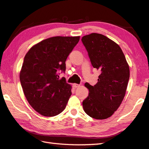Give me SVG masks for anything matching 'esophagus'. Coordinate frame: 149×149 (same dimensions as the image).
I'll return each mask as SVG.
<instances>
[{"label":"esophagus","instance_id":"1","mask_svg":"<svg viewBox=\"0 0 149 149\" xmlns=\"http://www.w3.org/2000/svg\"><path fill=\"white\" fill-rule=\"evenodd\" d=\"M80 84H72V86L74 87V88H79V87H80Z\"/></svg>","mask_w":149,"mask_h":149}]
</instances>
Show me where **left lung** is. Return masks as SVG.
<instances>
[{
  "mask_svg": "<svg viewBox=\"0 0 149 149\" xmlns=\"http://www.w3.org/2000/svg\"><path fill=\"white\" fill-rule=\"evenodd\" d=\"M81 40L93 67L101 72L95 85L85 83L89 94L83 101V109L92 118L106 119L118 109L124 97L130 79L128 64L120 47L107 36L92 33Z\"/></svg>",
  "mask_w": 149,
  "mask_h": 149,
  "instance_id": "left-lung-1",
  "label": "left lung"
}]
</instances>
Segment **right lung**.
<instances>
[{
    "instance_id": "1",
    "label": "right lung",
    "mask_w": 149,
    "mask_h": 149,
    "mask_svg": "<svg viewBox=\"0 0 149 149\" xmlns=\"http://www.w3.org/2000/svg\"><path fill=\"white\" fill-rule=\"evenodd\" d=\"M80 36H54L35 44L25 55L19 74L29 103L44 116H56L66 107L71 86L59 71L65 72V61Z\"/></svg>"
}]
</instances>
